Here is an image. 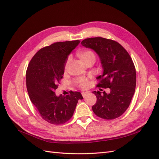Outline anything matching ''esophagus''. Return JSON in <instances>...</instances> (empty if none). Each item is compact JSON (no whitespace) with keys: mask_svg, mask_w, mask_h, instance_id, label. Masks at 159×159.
Here are the masks:
<instances>
[{"mask_svg":"<svg viewBox=\"0 0 159 159\" xmlns=\"http://www.w3.org/2000/svg\"><path fill=\"white\" fill-rule=\"evenodd\" d=\"M87 94H88V92H82V93H81V95H82L83 98H85Z\"/></svg>","mask_w":159,"mask_h":159,"instance_id":"obj_1","label":"esophagus"}]
</instances>
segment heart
I'll list each match as a JSON object with an SVG mask.
<instances>
[{"label":"heart","instance_id":"1","mask_svg":"<svg viewBox=\"0 0 159 159\" xmlns=\"http://www.w3.org/2000/svg\"><path fill=\"white\" fill-rule=\"evenodd\" d=\"M78 56L79 57V58L81 60V61L84 62L85 64L91 60H95V54L92 51L90 50H85L80 52ZM71 57H69L65 65V71H67L68 70L71 63ZM75 83L78 84L81 88H85L87 87V85L88 84V81L87 78H84V77H81V78H79L75 80Z\"/></svg>","mask_w":159,"mask_h":159}]
</instances>
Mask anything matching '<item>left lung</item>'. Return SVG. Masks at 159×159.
I'll list each match as a JSON object with an SVG mask.
<instances>
[{"mask_svg":"<svg viewBox=\"0 0 159 159\" xmlns=\"http://www.w3.org/2000/svg\"><path fill=\"white\" fill-rule=\"evenodd\" d=\"M81 44L99 57L103 71L97 77L100 80L97 86L110 89L108 93L93 91L97 102L93 111L104 119L120 117L129 107L136 87V70L131 56L118 42L102 37L87 38Z\"/></svg>","mask_w":159,"mask_h":159,"instance_id":"1","label":"left lung"}]
</instances>
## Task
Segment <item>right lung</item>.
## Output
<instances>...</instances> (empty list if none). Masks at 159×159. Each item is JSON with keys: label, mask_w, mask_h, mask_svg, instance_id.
<instances>
[{"label": "right lung", "mask_w": 159, "mask_h": 159, "mask_svg": "<svg viewBox=\"0 0 159 159\" xmlns=\"http://www.w3.org/2000/svg\"><path fill=\"white\" fill-rule=\"evenodd\" d=\"M80 40L56 42L34 56L26 71V88L32 104L46 121L64 124L73 116L77 103L83 97L79 91L57 96V84L64 74L68 56Z\"/></svg>", "instance_id": "add662e5"}]
</instances>
